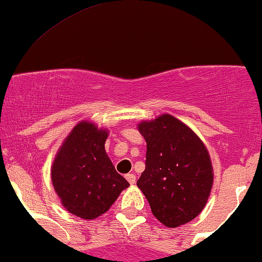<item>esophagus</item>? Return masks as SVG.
I'll use <instances>...</instances> for the list:
<instances>
[{"instance_id":"34e87169","label":"esophagus","mask_w":262,"mask_h":262,"mask_svg":"<svg viewBox=\"0 0 262 262\" xmlns=\"http://www.w3.org/2000/svg\"><path fill=\"white\" fill-rule=\"evenodd\" d=\"M126 180H127L131 185H134L135 182H136V176H135L134 173H127V175H126Z\"/></svg>"}]
</instances>
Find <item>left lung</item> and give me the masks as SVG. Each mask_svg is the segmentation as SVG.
<instances>
[{"label": "left lung", "instance_id": "obj_1", "mask_svg": "<svg viewBox=\"0 0 262 262\" xmlns=\"http://www.w3.org/2000/svg\"><path fill=\"white\" fill-rule=\"evenodd\" d=\"M137 127L147 143L146 167L137 187L161 224L171 229L187 224L204 210L212 188L213 170L206 146L168 114L142 121Z\"/></svg>", "mask_w": 262, "mask_h": 262}]
</instances>
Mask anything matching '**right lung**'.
<instances>
[{
    "instance_id": "1",
    "label": "right lung",
    "mask_w": 262,
    "mask_h": 262,
    "mask_svg": "<svg viewBox=\"0 0 262 262\" xmlns=\"http://www.w3.org/2000/svg\"><path fill=\"white\" fill-rule=\"evenodd\" d=\"M108 131L81 121L64 139L51 167L56 193L69 212L85 220L105 213L130 186L105 151Z\"/></svg>"
}]
</instances>
